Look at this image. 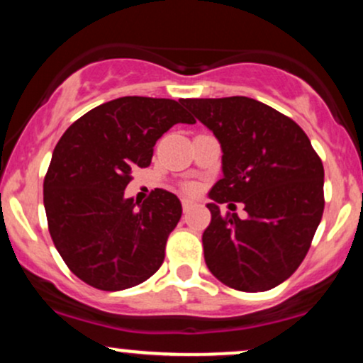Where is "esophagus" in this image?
Wrapping results in <instances>:
<instances>
[{
    "instance_id": "obj_1",
    "label": "esophagus",
    "mask_w": 363,
    "mask_h": 363,
    "mask_svg": "<svg viewBox=\"0 0 363 363\" xmlns=\"http://www.w3.org/2000/svg\"><path fill=\"white\" fill-rule=\"evenodd\" d=\"M196 206V201H193V199H187V198H182V210L184 211H189L191 208Z\"/></svg>"
}]
</instances>
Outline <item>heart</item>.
Instances as JSON below:
<instances>
[{
  "label": "heart",
  "instance_id": "b5f03b06",
  "mask_svg": "<svg viewBox=\"0 0 363 363\" xmlns=\"http://www.w3.org/2000/svg\"><path fill=\"white\" fill-rule=\"evenodd\" d=\"M196 189H198V187H196L194 184H189V186H187V191H191V193H194Z\"/></svg>",
  "mask_w": 363,
  "mask_h": 363
}]
</instances>
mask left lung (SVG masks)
<instances>
[{"mask_svg": "<svg viewBox=\"0 0 363 363\" xmlns=\"http://www.w3.org/2000/svg\"><path fill=\"white\" fill-rule=\"evenodd\" d=\"M222 147L203 234L208 269L230 289L266 291L294 274L324 210V167L295 121L249 97L184 99ZM242 202L244 219L219 205Z\"/></svg>", "mask_w": 363, "mask_h": 363, "instance_id": "obj_1", "label": "left lung"}]
</instances>
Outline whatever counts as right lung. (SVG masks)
I'll return each mask as SVG.
<instances>
[{
    "mask_svg": "<svg viewBox=\"0 0 363 363\" xmlns=\"http://www.w3.org/2000/svg\"><path fill=\"white\" fill-rule=\"evenodd\" d=\"M181 101L121 97L65 131L44 179L49 234L72 272L99 290L140 285L162 266L182 215L176 194L124 198L135 170L148 167L157 140L174 124H194Z\"/></svg>",
    "mask_w": 363,
    "mask_h": 363,
    "instance_id": "add662e5",
    "label": "right lung"
}]
</instances>
